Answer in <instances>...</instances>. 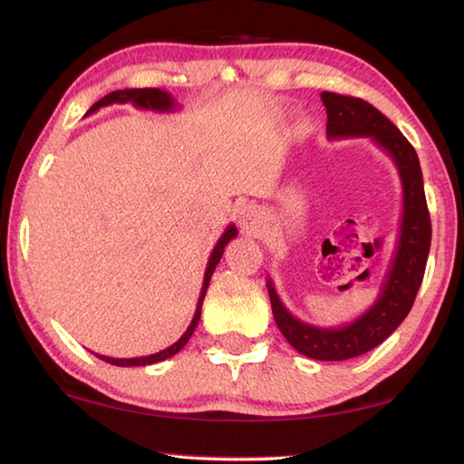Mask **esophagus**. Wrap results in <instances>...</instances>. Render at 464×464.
<instances>
[{
  "instance_id": "obj_1",
  "label": "esophagus",
  "mask_w": 464,
  "mask_h": 464,
  "mask_svg": "<svg viewBox=\"0 0 464 464\" xmlns=\"http://www.w3.org/2000/svg\"><path fill=\"white\" fill-rule=\"evenodd\" d=\"M239 223L246 231H254L256 225H257V210H254L251 207L241 208L239 213Z\"/></svg>"
}]
</instances>
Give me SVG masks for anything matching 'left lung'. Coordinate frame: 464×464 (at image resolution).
Masks as SVG:
<instances>
[{
    "mask_svg": "<svg viewBox=\"0 0 464 464\" xmlns=\"http://www.w3.org/2000/svg\"><path fill=\"white\" fill-rule=\"evenodd\" d=\"M320 99L328 117L326 136L331 140L372 138L379 148L392 156L403 190L398 247L385 274L382 292L373 306L353 323L336 328L302 323L282 304L272 280H267L274 320L285 341L310 359L344 361L375 349L408 316L424 277L432 225L424 195L422 168H420L416 150L403 138V133L379 109L363 99L328 91L320 92Z\"/></svg>",
    "mask_w": 464,
    "mask_h": 464,
    "instance_id": "obj_1",
    "label": "left lung"
}]
</instances>
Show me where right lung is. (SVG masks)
Returning a JSON list of instances; mask_svg holds the SVG:
<instances>
[{
  "label": "right lung",
  "instance_id": "add662e5",
  "mask_svg": "<svg viewBox=\"0 0 464 464\" xmlns=\"http://www.w3.org/2000/svg\"><path fill=\"white\" fill-rule=\"evenodd\" d=\"M111 103H131L136 105L140 109H150V111H174L176 105H174V99L170 92H166L162 89H123V91H113L109 92V95H105L101 101H97L95 105H92L87 115L95 113L99 107H107ZM233 237H237V229H235V225H229L225 229V233L221 235V239L217 241V246L213 249V254H210L208 257V264H207V272H205V282H203V290H200V296H198V304H197V313L195 316H192V323L190 326L187 328V333H184L179 341H176L174 344H170V347L160 351V353H154V355H146V357H133V359H113V357H105V355H95L99 359H103L105 363H111V365H117V367H141V365H151V363H160V361H164L168 357H172L179 353L184 344H187L190 341L192 333H195V328L198 324L200 320V308H203V300H205V294H207V288H208V282H210V276H213L215 267L218 261H221L223 257V251H225V246L229 243Z\"/></svg>",
  "mask_w": 464,
  "mask_h": 464
}]
</instances>
